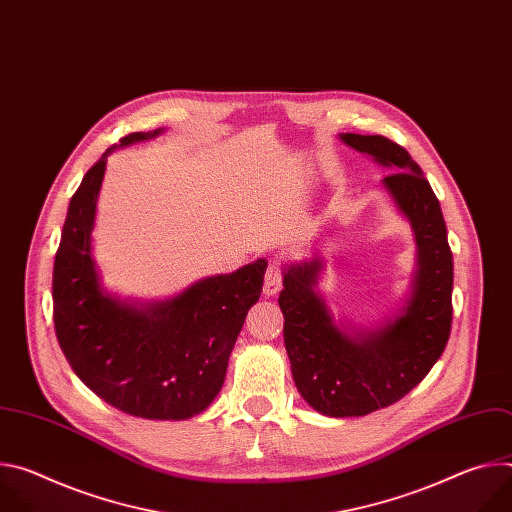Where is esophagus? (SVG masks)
Returning a JSON list of instances; mask_svg holds the SVG:
<instances>
[{
  "label": "esophagus",
  "mask_w": 512,
  "mask_h": 512,
  "mask_svg": "<svg viewBox=\"0 0 512 512\" xmlns=\"http://www.w3.org/2000/svg\"><path fill=\"white\" fill-rule=\"evenodd\" d=\"M283 283V273H281V263L279 261H271L267 271H265V283H263V294L267 298L277 296L279 289Z\"/></svg>",
  "instance_id": "esophagus-1"
}]
</instances>
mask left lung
Segmentation results:
<instances>
[{
    "label": "left lung",
    "instance_id": "1",
    "mask_svg": "<svg viewBox=\"0 0 512 512\" xmlns=\"http://www.w3.org/2000/svg\"><path fill=\"white\" fill-rule=\"evenodd\" d=\"M348 148L391 174L381 180L415 241V271L401 306L373 328L334 316L320 294L322 257L283 265V340L306 403L328 417H360L417 387L442 356L452 328L454 261L446 221L411 156L383 135L340 133Z\"/></svg>",
    "mask_w": 512,
    "mask_h": 512
}]
</instances>
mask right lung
<instances>
[{"label":"right lung","instance_id":"add662e5","mask_svg":"<svg viewBox=\"0 0 512 512\" xmlns=\"http://www.w3.org/2000/svg\"><path fill=\"white\" fill-rule=\"evenodd\" d=\"M164 129L129 133L85 174L70 198L54 259L58 344L75 375L115 409L143 419H190L223 389L229 356L257 304L267 269L257 259L198 279L166 300L111 294L93 257V231L107 158Z\"/></svg>","mask_w":512,"mask_h":512}]
</instances>
